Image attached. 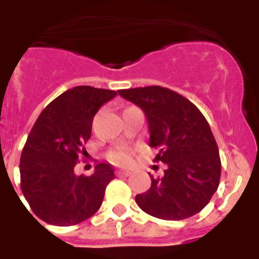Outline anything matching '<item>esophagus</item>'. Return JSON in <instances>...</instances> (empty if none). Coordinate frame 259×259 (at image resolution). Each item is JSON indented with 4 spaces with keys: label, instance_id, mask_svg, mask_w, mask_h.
Masks as SVG:
<instances>
[{
    "label": "esophagus",
    "instance_id": "34e87169",
    "mask_svg": "<svg viewBox=\"0 0 259 259\" xmlns=\"http://www.w3.org/2000/svg\"><path fill=\"white\" fill-rule=\"evenodd\" d=\"M116 175L117 177H129L130 171L129 170H117Z\"/></svg>",
    "mask_w": 259,
    "mask_h": 259
}]
</instances>
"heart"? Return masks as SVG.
I'll list each match as a JSON object with an SVG mask.
<instances>
[{"mask_svg":"<svg viewBox=\"0 0 259 259\" xmlns=\"http://www.w3.org/2000/svg\"><path fill=\"white\" fill-rule=\"evenodd\" d=\"M108 158L117 164H126L130 162V151L126 149H116L110 151Z\"/></svg>","mask_w":259,"mask_h":259,"instance_id":"1","label":"heart"}]
</instances>
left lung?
<instances>
[{
	"mask_svg": "<svg viewBox=\"0 0 259 259\" xmlns=\"http://www.w3.org/2000/svg\"><path fill=\"white\" fill-rule=\"evenodd\" d=\"M143 110L149 145L158 150L155 162L167 164L162 178L136 196L138 207L162 220H183L199 213L217 191L221 160L209 123L196 106L179 93L153 85L118 91Z\"/></svg>",
	"mask_w": 259,
	"mask_h": 259,
	"instance_id": "8db88e82",
	"label": "left lung"
}]
</instances>
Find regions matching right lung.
<instances>
[{
  "instance_id": "right-lung-1",
  "label": "right lung",
  "mask_w": 259,
  "mask_h": 259,
  "mask_svg": "<svg viewBox=\"0 0 259 259\" xmlns=\"http://www.w3.org/2000/svg\"><path fill=\"white\" fill-rule=\"evenodd\" d=\"M116 91L73 87L46 106L32 126L21 155L23 196L47 224L76 225L96 213L105 188L114 179L109 163H99L91 177L73 171L84 143L91 138L93 117Z\"/></svg>"
}]
</instances>
